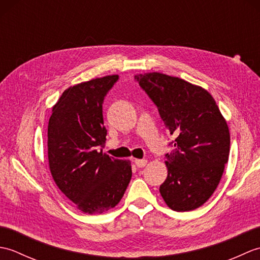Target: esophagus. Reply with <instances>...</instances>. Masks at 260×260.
Returning a JSON list of instances; mask_svg holds the SVG:
<instances>
[{"label": "esophagus", "mask_w": 260, "mask_h": 260, "mask_svg": "<svg viewBox=\"0 0 260 260\" xmlns=\"http://www.w3.org/2000/svg\"><path fill=\"white\" fill-rule=\"evenodd\" d=\"M146 163H147V161H146V159H144V158L135 159V164H136L137 168H144L145 165H146Z\"/></svg>", "instance_id": "1"}]
</instances>
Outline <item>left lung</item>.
<instances>
[{
	"mask_svg": "<svg viewBox=\"0 0 260 260\" xmlns=\"http://www.w3.org/2000/svg\"><path fill=\"white\" fill-rule=\"evenodd\" d=\"M135 80L157 107L174 141L165 154L168 176L159 193L174 211H191L212 196L228 162L230 134L218 105L203 88L159 73Z\"/></svg>",
	"mask_w": 260,
	"mask_h": 260,
	"instance_id": "8db88e82",
	"label": "left lung"
}]
</instances>
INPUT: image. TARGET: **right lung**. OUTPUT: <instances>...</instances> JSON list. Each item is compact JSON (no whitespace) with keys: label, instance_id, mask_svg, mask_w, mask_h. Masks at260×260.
I'll return each mask as SVG.
<instances>
[{"label":"right lung","instance_id":"1","mask_svg":"<svg viewBox=\"0 0 260 260\" xmlns=\"http://www.w3.org/2000/svg\"><path fill=\"white\" fill-rule=\"evenodd\" d=\"M117 75L66 89L48 125L49 168L56 184L80 211L101 214L123 198L132 178L131 162L110 157L104 147L103 104Z\"/></svg>","mask_w":260,"mask_h":260}]
</instances>
